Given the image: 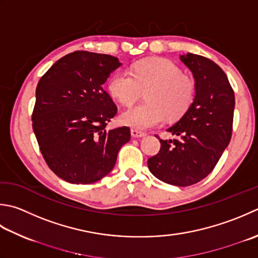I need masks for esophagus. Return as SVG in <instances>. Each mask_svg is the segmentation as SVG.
Listing matches in <instances>:
<instances>
[{"label": "esophagus", "mask_w": 258, "mask_h": 258, "mask_svg": "<svg viewBox=\"0 0 258 258\" xmlns=\"http://www.w3.org/2000/svg\"><path fill=\"white\" fill-rule=\"evenodd\" d=\"M131 134H132V136L135 139L143 138V136L146 135L144 132H141V131H138V130H131Z\"/></svg>", "instance_id": "34e87169"}]
</instances>
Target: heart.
<instances>
[{"mask_svg":"<svg viewBox=\"0 0 258 258\" xmlns=\"http://www.w3.org/2000/svg\"><path fill=\"white\" fill-rule=\"evenodd\" d=\"M110 96L124 106L132 105L146 90L148 103L126 109L120 123L138 131L162 124L165 117L180 118L192 105L196 96L194 79L174 62L162 58H146L135 62L131 73L118 70L107 85Z\"/></svg>","mask_w":258,"mask_h":258,"instance_id":"heart-1","label":"heart"}]
</instances>
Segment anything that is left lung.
Listing matches in <instances>:
<instances>
[{
    "label": "left lung",
    "instance_id": "left-lung-1",
    "mask_svg": "<svg viewBox=\"0 0 258 258\" xmlns=\"http://www.w3.org/2000/svg\"><path fill=\"white\" fill-rule=\"evenodd\" d=\"M180 60L194 75L195 100L166 130L179 139L160 140L159 153L148 160V166L163 182L188 186L205 179L228 146L235 94L224 70L213 60L194 53L181 54Z\"/></svg>",
    "mask_w": 258,
    "mask_h": 258
}]
</instances>
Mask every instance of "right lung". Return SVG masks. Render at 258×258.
<instances>
[{
    "label": "right lung",
    "mask_w": 258,
    "mask_h": 258,
    "mask_svg": "<svg viewBox=\"0 0 258 258\" xmlns=\"http://www.w3.org/2000/svg\"><path fill=\"white\" fill-rule=\"evenodd\" d=\"M120 64L109 54L75 51L39 80L33 132L49 168L69 183L89 184L107 175L131 139L127 126L106 130L117 107L103 85Z\"/></svg>",
    "instance_id": "1"
}]
</instances>
